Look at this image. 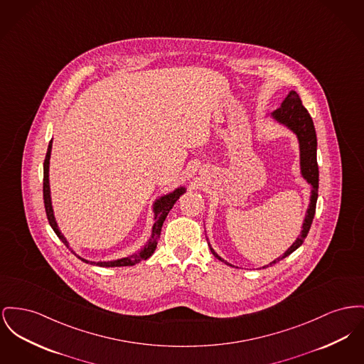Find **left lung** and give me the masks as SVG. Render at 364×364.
<instances>
[{"mask_svg":"<svg viewBox=\"0 0 364 364\" xmlns=\"http://www.w3.org/2000/svg\"><path fill=\"white\" fill-rule=\"evenodd\" d=\"M272 118L278 121L279 124L284 125L286 128L290 129L293 133H296L299 143V166H301V174L306 180L308 184H311V202L308 206V210L304 218L302 230L296 242L283 253V256L278 257L268 265H264L262 268H267L272 264H277L280 259L290 256L294 250H297L299 246L304 243L305 237L309 232L311 224L314 221V215L316 212V200H318V191H319V168L316 161V149H318V140H316V132L314 127V121L308 112V109L302 106V102L299 99V93L296 90H290L283 103L280 105L278 109H275L272 114ZM210 246V243H209ZM210 250L214 257H217L220 261L231 265L224 258L218 256L210 246ZM234 267V265H231Z\"/></svg>","mask_w":364,"mask_h":364,"instance_id":"8db88e82","label":"left lung"}]
</instances>
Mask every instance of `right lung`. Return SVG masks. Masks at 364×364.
<instances>
[{
	"mask_svg": "<svg viewBox=\"0 0 364 364\" xmlns=\"http://www.w3.org/2000/svg\"><path fill=\"white\" fill-rule=\"evenodd\" d=\"M50 151H52V140L49 141L48 151H46V155H45V161H43V205H45V212H46V217H48V221H49L52 230L55 231L56 235L59 236V239L65 243V246L70 247L67 239L60 232V230L58 227V223H56V218H55V214H53V209H52L50 188H49V159H50ZM184 193H186V187H178L173 193L164 195L159 199H156V202L154 203V213H155L154 220H155V223H154V227H152V234H151L150 240L144 245V247L139 253H134V255H130V256L124 257V258H118V259H112V261H87L85 258L80 256H78V258H81L82 261L89 262V264L99 265V267H129V265L139 264L143 259H147L149 257L152 256V253L156 249L158 239H159V235H161V230H162V225H164V221H165L166 215L171 212V209L173 208V205L176 203V200Z\"/></svg>",
	"mask_w": 364,
	"mask_h": 364,
	"instance_id": "right-lung-1",
	"label": "right lung"
}]
</instances>
